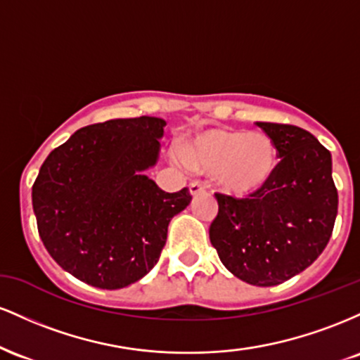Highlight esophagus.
<instances>
[{"label": "esophagus", "mask_w": 360, "mask_h": 360, "mask_svg": "<svg viewBox=\"0 0 360 360\" xmlns=\"http://www.w3.org/2000/svg\"><path fill=\"white\" fill-rule=\"evenodd\" d=\"M205 191V186L200 183V181H193V183H189V193L193 194V196H196V194L203 193Z\"/></svg>", "instance_id": "1"}]
</instances>
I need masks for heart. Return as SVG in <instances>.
<instances>
[{
  "mask_svg": "<svg viewBox=\"0 0 360 360\" xmlns=\"http://www.w3.org/2000/svg\"><path fill=\"white\" fill-rule=\"evenodd\" d=\"M186 166L214 174L225 193L249 196L260 191L278 169V147L264 134L230 128H205L181 143Z\"/></svg>",
  "mask_w": 360,
  "mask_h": 360,
  "instance_id": "b5f03b06",
  "label": "heart"
}]
</instances>
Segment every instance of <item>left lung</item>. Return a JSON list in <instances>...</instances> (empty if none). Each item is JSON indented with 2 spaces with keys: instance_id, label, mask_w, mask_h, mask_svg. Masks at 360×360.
<instances>
[{
  "instance_id": "8db88e82",
  "label": "left lung",
  "mask_w": 360,
  "mask_h": 360,
  "mask_svg": "<svg viewBox=\"0 0 360 360\" xmlns=\"http://www.w3.org/2000/svg\"><path fill=\"white\" fill-rule=\"evenodd\" d=\"M257 127L278 147V169L247 198L214 193L218 214L210 240L238 279L276 286L323 252L335 225L338 194L332 155L309 131L286 123L257 122Z\"/></svg>"
}]
</instances>
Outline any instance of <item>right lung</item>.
I'll return each mask as SVG.
<instances>
[{
	"label": "right lung",
	"instance_id": "1",
	"mask_svg": "<svg viewBox=\"0 0 360 360\" xmlns=\"http://www.w3.org/2000/svg\"><path fill=\"white\" fill-rule=\"evenodd\" d=\"M162 118H118L79 128L49 154L32 203L45 249L57 264L101 289L142 279L160 257L171 218L191 193H166L142 174L154 166Z\"/></svg>",
	"mask_w": 360,
	"mask_h": 360
}]
</instances>
